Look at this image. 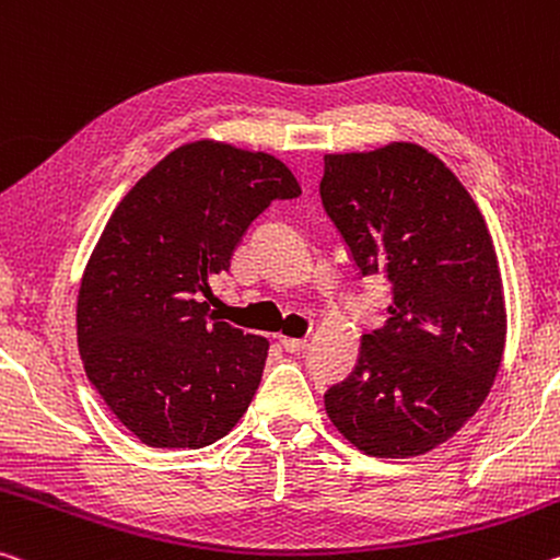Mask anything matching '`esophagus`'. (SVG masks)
<instances>
[{
  "mask_svg": "<svg viewBox=\"0 0 560 560\" xmlns=\"http://www.w3.org/2000/svg\"><path fill=\"white\" fill-rule=\"evenodd\" d=\"M279 341L289 353H301L308 346L306 339H291V336H279Z\"/></svg>",
  "mask_w": 560,
  "mask_h": 560,
  "instance_id": "esophagus-1",
  "label": "esophagus"
}]
</instances>
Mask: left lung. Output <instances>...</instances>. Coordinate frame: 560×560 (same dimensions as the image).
<instances>
[{
    "instance_id": "obj_1",
    "label": "left lung",
    "mask_w": 560,
    "mask_h": 560,
    "mask_svg": "<svg viewBox=\"0 0 560 560\" xmlns=\"http://www.w3.org/2000/svg\"><path fill=\"white\" fill-rule=\"evenodd\" d=\"M318 189L363 277L394 283L392 318L363 334L326 416L369 456L429 454L481 408L503 359V281L481 209L411 141L326 154Z\"/></svg>"
}]
</instances>
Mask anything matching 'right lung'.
<instances>
[{
    "instance_id": "right-lung-1",
    "label": "right lung",
    "mask_w": 560,
    "mask_h": 560,
    "mask_svg": "<svg viewBox=\"0 0 560 560\" xmlns=\"http://www.w3.org/2000/svg\"><path fill=\"white\" fill-rule=\"evenodd\" d=\"M299 194L281 159L199 139L112 211L79 283L77 343L86 378L141 443L209 446L252 404L269 341L211 316L201 296L252 221Z\"/></svg>"
}]
</instances>
